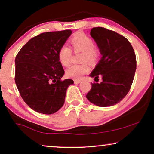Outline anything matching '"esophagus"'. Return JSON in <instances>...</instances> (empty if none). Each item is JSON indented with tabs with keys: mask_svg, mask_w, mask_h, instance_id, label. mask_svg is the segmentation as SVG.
I'll use <instances>...</instances> for the list:
<instances>
[{
	"mask_svg": "<svg viewBox=\"0 0 154 154\" xmlns=\"http://www.w3.org/2000/svg\"><path fill=\"white\" fill-rule=\"evenodd\" d=\"M73 81H74V83L75 84H78V83H80L81 82V80H79V79H75L73 80Z\"/></svg>",
	"mask_w": 154,
	"mask_h": 154,
	"instance_id": "obj_1",
	"label": "esophagus"
}]
</instances>
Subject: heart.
<instances>
[{
  "instance_id": "b5f03b06",
  "label": "heart",
  "mask_w": 154,
  "mask_h": 154,
  "mask_svg": "<svg viewBox=\"0 0 154 154\" xmlns=\"http://www.w3.org/2000/svg\"><path fill=\"white\" fill-rule=\"evenodd\" d=\"M74 52H82L81 62H95L99 57V53L95 49L93 39L84 33H78L71 38L70 41ZM72 57V50L68 45H63L58 51V60L64 66H69ZM89 71V66L86 63L73 64L66 69V75L73 79H79Z\"/></svg>"
}]
</instances>
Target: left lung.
I'll use <instances>...</instances> for the list:
<instances>
[{"instance_id":"obj_1","label":"left lung","mask_w":154,"mask_h":154,"mask_svg":"<svg viewBox=\"0 0 154 154\" xmlns=\"http://www.w3.org/2000/svg\"><path fill=\"white\" fill-rule=\"evenodd\" d=\"M90 35L102 55L91 74L94 81L101 77L100 84L91 83L86 97L98 106L116 104L128 93L136 71V56L129 41L115 31L103 27H94Z\"/></svg>"}]
</instances>
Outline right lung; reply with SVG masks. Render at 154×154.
<instances>
[{
  "label": "right lung",
  "mask_w": 154,
  "mask_h": 154,
  "mask_svg": "<svg viewBox=\"0 0 154 154\" xmlns=\"http://www.w3.org/2000/svg\"><path fill=\"white\" fill-rule=\"evenodd\" d=\"M72 31L42 33L29 40L17 54L14 81L23 100L33 111L52 114L64 104L71 79L62 81L64 69L58 51Z\"/></svg>",
  "instance_id": "1"
}]
</instances>
